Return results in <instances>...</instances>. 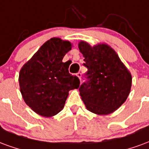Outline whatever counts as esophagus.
Segmentation results:
<instances>
[{
    "instance_id": "obj_1",
    "label": "esophagus",
    "mask_w": 149,
    "mask_h": 149,
    "mask_svg": "<svg viewBox=\"0 0 149 149\" xmlns=\"http://www.w3.org/2000/svg\"><path fill=\"white\" fill-rule=\"evenodd\" d=\"M76 75L79 77V79H81V78H82V73L81 72H78V73L76 74Z\"/></svg>"
}]
</instances>
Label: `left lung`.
I'll return each instance as SVG.
<instances>
[{"instance_id":"left-lung-1","label":"left lung","mask_w":149,"mask_h":149,"mask_svg":"<svg viewBox=\"0 0 149 149\" xmlns=\"http://www.w3.org/2000/svg\"><path fill=\"white\" fill-rule=\"evenodd\" d=\"M79 48L87 68L85 82L79 87L80 96L88 110L109 114L126 101L132 85L131 74L114 50L106 44L91 47L81 41Z\"/></svg>"}]
</instances>
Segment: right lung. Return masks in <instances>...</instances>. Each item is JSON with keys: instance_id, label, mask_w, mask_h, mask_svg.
<instances>
[{"instance_id": "obj_1", "label": "right lung", "mask_w": 149, "mask_h": 149, "mask_svg": "<svg viewBox=\"0 0 149 149\" xmlns=\"http://www.w3.org/2000/svg\"><path fill=\"white\" fill-rule=\"evenodd\" d=\"M71 43L52 38L43 43L19 71L20 92L25 103L43 117H52L63 109L68 92L78 89L80 81L69 73L63 62Z\"/></svg>"}]
</instances>
